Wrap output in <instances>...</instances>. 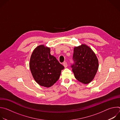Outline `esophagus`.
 I'll list each match as a JSON object with an SVG mask.
<instances>
[{
	"instance_id": "obj_1",
	"label": "esophagus",
	"mask_w": 120,
	"mask_h": 120,
	"mask_svg": "<svg viewBox=\"0 0 120 120\" xmlns=\"http://www.w3.org/2000/svg\"><path fill=\"white\" fill-rule=\"evenodd\" d=\"M63 65L64 66V67L65 68L67 67V63H66V62L64 63H63Z\"/></svg>"
}]
</instances>
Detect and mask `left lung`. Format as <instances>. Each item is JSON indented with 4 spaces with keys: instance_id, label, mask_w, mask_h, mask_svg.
Segmentation results:
<instances>
[{
    "instance_id": "obj_1",
    "label": "left lung",
    "mask_w": 120,
    "mask_h": 120,
    "mask_svg": "<svg viewBox=\"0 0 120 120\" xmlns=\"http://www.w3.org/2000/svg\"><path fill=\"white\" fill-rule=\"evenodd\" d=\"M72 71L75 78L83 84H88L94 79L99 67L98 58L93 50L85 44L74 49Z\"/></svg>"
}]
</instances>
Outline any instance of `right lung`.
I'll list each match as a JSON object with an SVG mask.
<instances>
[{
  "label": "right lung",
  "instance_id": "right-lung-1",
  "mask_svg": "<svg viewBox=\"0 0 120 120\" xmlns=\"http://www.w3.org/2000/svg\"><path fill=\"white\" fill-rule=\"evenodd\" d=\"M29 68L36 82L41 86L48 88L59 79L64 66L50 54V47L41 45L34 50Z\"/></svg>",
  "mask_w": 120,
  "mask_h": 120
}]
</instances>
